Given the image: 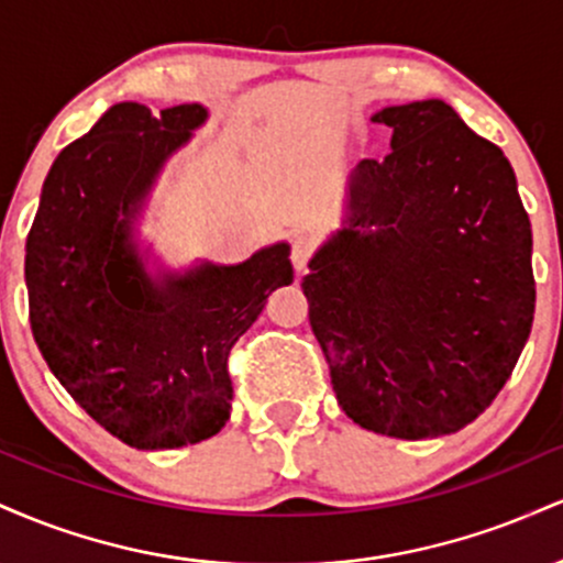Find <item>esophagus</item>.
Here are the masks:
<instances>
[{
	"label": "esophagus",
	"mask_w": 563,
	"mask_h": 563,
	"mask_svg": "<svg viewBox=\"0 0 563 563\" xmlns=\"http://www.w3.org/2000/svg\"><path fill=\"white\" fill-rule=\"evenodd\" d=\"M309 256H312V238L307 232H294L290 235V262H294L296 273L307 267Z\"/></svg>",
	"instance_id": "esophagus-1"
}]
</instances>
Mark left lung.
Masks as SVG:
<instances>
[{
  "label": "left lung",
  "mask_w": 563,
  "mask_h": 563,
  "mask_svg": "<svg viewBox=\"0 0 563 563\" xmlns=\"http://www.w3.org/2000/svg\"><path fill=\"white\" fill-rule=\"evenodd\" d=\"M349 214L301 288L341 410L397 439L455 434L514 373L534 318L532 228L516 174L448 102L373 115Z\"/></svg>",
  "instance_id": "1"
}]
</instances>
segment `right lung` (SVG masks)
<instances>
[{"label": "right lung", "instance_id": "obj_1", "mask_svg": "<svg viewBox=\"0 0 563 563\" xmlns=\"http://www.w3.org/2000/svg\"><path fill=\"white\" fill-rule=\"evenodd\" d=\"M209 111L115 102L63 147L25 241L31 331L49 371L129 448L203 442L230 418L228 357L275 288L294 283L290 245L241 264H151L137 222L161 172Z\"/></svg>", "mask_w": 563, "mask_h": 563}]
</instances>
